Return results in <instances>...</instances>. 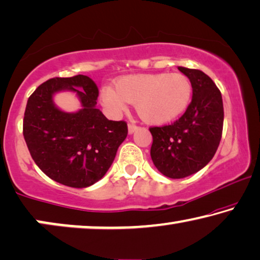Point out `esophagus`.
<instances>
[{"label":"esophagus","mask_w":260,"mask_h":260,"mask_svg":"<svg viewBox=\"0 0 260 260\" xmlns=\"http://www.w3.org/2000/svg\"><path fill=\"white\" fill-rule=\"evenodd\" d=\"M136 129H137L136 124H134V123L127 124V131H129V134H134L135 131H136Z\"/></svg>","instance_id":"obj_1"}]
</instances>
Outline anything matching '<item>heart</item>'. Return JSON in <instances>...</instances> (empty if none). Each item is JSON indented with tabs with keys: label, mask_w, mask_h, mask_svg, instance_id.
<instances>
[{
	"label": "heart",
	"mask_w": 260,
	"mask_h": 260,
	"mask_svg": "<svg viewBox=\"0 0 260 260\" xmlns=\"http://www.w3.org/2000/svg\"><path fill=\"white\" fill-rule=\"evenodd\" d=\"M192 82L184 74L158 73L129 75L112 86L101 90V103L111 115L117 116L126 109L127 103L136 104L143 121L161 125L175 121L191 103Z\"/></svg>",
	"instance_id": "b5f03b06"
}]
</instances>
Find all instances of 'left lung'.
I'll return each instance as SVG.
<instances>
[{
	"label": "left lung",
	"instance_id": "obj_1",
	"mask_svg": "<svg viewBox=\"0 0 260 260\" xmlns=\"http://www.w3.org/2000/svg\"><path fill=\"white\" fill-rule=\"evenodd\" d=\"M192 82V100L174 123L151 126V158L158 171L169 178H184L212 159L223 134L224 108L220 90L198 69L178 67Z\"/></svg>",
	"mask_w": 260,
	"mask_h": 260
}]
</instances>
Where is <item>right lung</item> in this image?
<instances>
[{"label": "right lung", "instance_id": "add662e5", "mask_svg": "<svg viewBox=\"0 0 260 260\" xmlns=\"http://www.w3.org/2000/svg\"><path fill=\"white\" fill-rule=\"evenodd\" d=\"M61 89L78 93L80 112L68 114L54 107L52 95ZM97 97L99 89L91 78L76 75L50 78L28 99L25 143L37 167L55 182L71 187L92 185L107 174L126 138V122L109 121L96 108Z\"/></svg>", "mask_w": 260, "mask_h": 260}]
</instances>
